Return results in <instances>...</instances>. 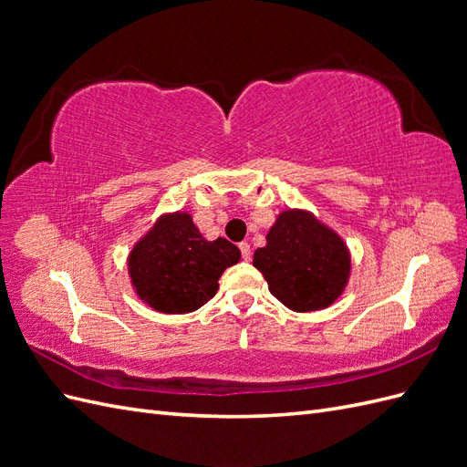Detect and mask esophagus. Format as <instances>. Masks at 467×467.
I'll return each instance as SVG.
<instances>
[{"instance_id":"esophagus-1","label":"esophagus","mask_w":467,"mask_h":467,"mask_svg":"<svg viewBox=\"0 0 467 467\" xmlns=\"http://www.w3.org/2000/svg\"><path fill=\"white\" fill-rule=\"evenodd\" d=\"M239 251H242V257L245 259V261H249L251 259V247H249V244H239Z\"/></svg>"}]
</instances>
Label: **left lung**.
Listing matches in <instances>:
<instances>
[{
    "label": "left lung",
    "instance_id": "obj_1",
    "mask_svg": "<svg viewBox=\"0 0 467 467\" xmlns=\"http://www.w3.org/2000/svg\"><path fill=\"white\" fill-rule=\"evenodd\" d=\"M268 290L294 312L329 307L343 294L350 275L345 242L306 210L280 212L266 234V245L253 255Z\"/></svg>",
    "mask_w": 467,
    "mask_h": 467
}]
</instances>
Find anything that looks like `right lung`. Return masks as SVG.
Returning a JSON list of instances; mask_svg holds the SVG:
<instances>
[{"label":"right lung","instance_id":"1","mask_svg":"<svg viewBox=\"0 0 467 467\" xmlns=\"http://www.w3.org/2000/svg\"><path fill=\"white\" fill-rule=\"evenodd\" d=\"M242 259L228 239L206 242L191 214H165L129 255V275L138 298L155 312L187 314L218 292L225 268Z\"/></svg>","mask_w":467,"mask_h":467}]
</instances>
